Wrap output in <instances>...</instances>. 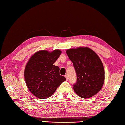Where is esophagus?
<instances>
[{
	"mask_svg": "<svg viewBox=\"0 0 125 125\" xmlns=\"http://www.w3.org/2000/svg\"><path fill=\"white\" fill-rule=\"evenodd\" d=\"M65 77L66 80H68V75H65Z\"/></svg>",
	"mask_w": 125,
	"mask_h": 125,
	"instance_id": "obj_1",
	"label": "esophagus"
}]
</instances>
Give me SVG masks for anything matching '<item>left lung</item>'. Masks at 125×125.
<instances>
[{"mask_svg": "<svg viewBox=\"0 0 125 125\" xmlns=\"http://www.w3.org/2000/svg\"><path fill=\"white\" fill-rule=\"evenodd\" d=\"M73 63L77 81L74 91L82 98H89L100 91L104 81L103 63L97 54L87 47H79L66 51Z\"/></svg>", "mask_w": 125, "mask_h": 125, "instance_id": "left-lung-1", "label": "left lung"}]
</instances>
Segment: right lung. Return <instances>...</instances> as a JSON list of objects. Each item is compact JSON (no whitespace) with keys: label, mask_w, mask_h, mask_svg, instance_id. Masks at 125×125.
<instances>
[{"label":"right lung","mask_w":125,"mask_h":125,"mask_svg":"<svg viewBox=\"0 0 125 125\" xmlns=\"http://www.w3.org/2000/svg\"><path fill=\"white\" fill-rule=\"evenodd\" d=\"M61 53L59 50L52 52L40 51L32 56L26 65L24 72L26 85L39 99L50 97L66 80L65 77L60 75L59 67L53 65Z\"/></svg>","instance_id":"obj_1"}]
</instances>
